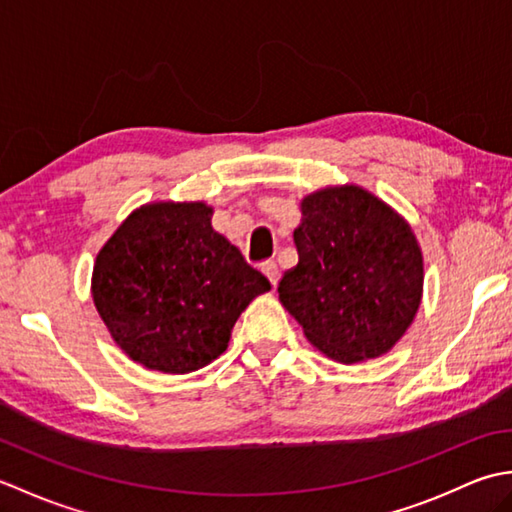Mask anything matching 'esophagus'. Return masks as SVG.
<instances>
[{"mask_svg": "<svg viewBox=\"0 0 512 512\" xmlns=\"http://www.w3.org/2000/svg\"><path fill=\"white\" fill-rule=\"evenodd\" d=\"M262 273H264L266 279L270 281V286L277 288V281H279V268H277V264H275V262H266V264L262 266Z\"/></svg>", "mask_w": 512, "mask_h": 512, "instance_id": "esophagus-1", "label": "esophagus"}]
</instances>
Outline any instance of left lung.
Masks as SVG:
<instances>
[{
	"label": "left lung",
	"instance_id": "left-lung-1",
	"mask_svg": "<svg viewBox=\"0 0 512 512\" xmlns=\"http://www.w3.org/2000/svg\"><path fill=\"white\" fill-rule=\"evenodd\" d=\"M292 239L299 264L277 292L306 339L343 365L387 354L422 301V250L405 217L358 184H336L301 200Z\"/></svg>",
	"mask_w": 512,
	"mask_h": 512
}]
</instances>
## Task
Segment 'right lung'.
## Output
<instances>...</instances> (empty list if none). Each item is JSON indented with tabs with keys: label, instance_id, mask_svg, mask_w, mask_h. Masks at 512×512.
<instances>
[{
	"label": "right lung",
	"instance_id": "obj_1",
	"mask_svg": "<svg viewBox=\"0 0 512 512\" xmlns=\"http://www.w3.org/2000/svg\"><path fill=\"white\" fill-rule=\"evenodd\" d=\"M211 217L206 202H147L96 255L94 306L114 343L151 372L213 363L239 314L270 290Z\"/></svg>",
	"mask_w": 512,
	"mask_h": 512
}]
</instances>
